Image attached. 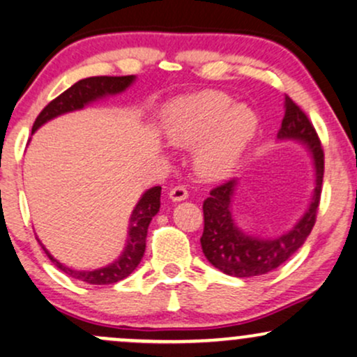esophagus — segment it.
Wrapping results in <instances>:
<instances>
[{
  "label": "esophagus",
  "instance_id": "obj_1",
  "mask_svg": "<svg viewBox=\"0 0 357 357\" xmlns=\"http://www.w3.org/2000/svg\"><path fill=\"white\" fill-rule=\"evenodd\" d=\"M169 197H170L172 202H182V200H185L188 197V192L183 185H177V187L172 188Z\"/></svg>",
  "mask_w": 357,
  "mask_h": 357
}]
</instances>
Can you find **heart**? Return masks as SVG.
I'll return each mask as SVG.
<instances>
[{"instance_id":"obj_1","label":"heart","mask_w":357,"mask_h":357,"mask_svg":"<svg viewBox=\"0 0 357 357\" xmlns=\"http://www.w3.org/2000/svg\"><path fill=\"white\" fill-rule=\"evenodd\" d=\"M219 90L183 96L170 107L167 137L180 146L198 145L195 167L207 178H220L236 169L257 130V115Z\"/></svg>"}]
</instances>
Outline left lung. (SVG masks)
Masks as SVG:
<instances>
[{"label": "left lung", "instance_id": "1", "mask_svg": "<svg viewBox=\"0 0 357 357\" xmlns=\"http://www.w3.org/2000/svg\"><path fill=\"white\" fill-rule=\"evenodd\" d=\"M284 107L286 113L278 138L301 140L312 155L316 187L311 205L303 219L289 232L274 238H261L242 232L234 220L232 197L237 180H227L222 185L212 188L211 195L204 200V234L200 237V244L207 261L224 274L234 278H254L278 269L299 250L316 224L324 177V150L307 115L289 96H286Z\"/></svg>", "mask_w": 357, "mask_h": 357}]
</instances>
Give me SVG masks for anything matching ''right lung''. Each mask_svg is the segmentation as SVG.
<instances>
[{
    "label": "right lung",
    "instance_id": "right-lung-1",
    "mask_svg": "<svg viewBox=\"0 0 357 357\" xmlns=\"http://www.w3.org/2000/svg\"><path fill=\"white\" fill-rule=\"evenodd\" d=\"M133 82H135V77H133V75H128V77H90L85 79H79V82L75 83L73 86H70L68 90L63 91L60 96L52 100V102L40 112L35 123H33L31 133L36 132V130L43 123H46V121L53 120L54 116H60L63 113L68 112L82 110L85 105L95 102V100L98 98H103V96L121 93V91L127 90ZM160 192L162 187H152L142 195V199L138 200L135 208H133L132 217H130L128 238L125 250L115 262L108 264V266L102 267V269H70V267L58 262L43 245L41 247H43V250L46 255H48L50 261H52L58 269L65 272V274H68L70 278L83 280V282L86 284H95V286L119 282V280L128 278V275L137 269L142 257H144L146 232H149L150 220H152V217L157 215L158 208H160Z\"/></svg>",
    "mask_w": 357,
    "mask_h": 357
}]
</instances>
